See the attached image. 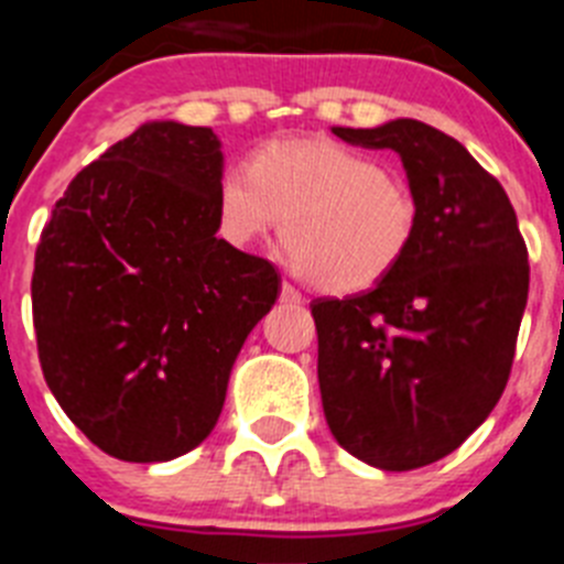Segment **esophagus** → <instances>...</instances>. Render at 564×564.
I'll use <instances>...</instances> for the list:
<instances>
[{"label":"esophagus","instance_id":"1","mask_svg":"<svg viewBox=\"0 0 564 564\" xmlns=\"http://www.w3.org/2000/svg\"><path fill=\"white\" fill-rule=\"evenodd\" d=\"M279 299H282L285 305H302V302H305V296H302L293 285H288V282H282V293H279Z\"/></svg>","mask_w":564,"mask_h":564}]
</instances>
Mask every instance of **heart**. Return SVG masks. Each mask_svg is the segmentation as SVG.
I'll list each match as a JSON object with an SVG mask.
<instances>
[{"mask_svg":"<svg viewBox=\"0 0 564 564\" xmlns=\"http://www.w3.org/2000/svg\"><path fill=\"white\" fill-rule=\"evenodd\" d=\"M214 188L217 234L259 246L282 220L288 265L327 293H361L390 276L417 234L412 188L372 154L330 138H279Z\"/></svg>","mask_w":564,"mask_h":564,"instance_id":"1","label":"heart"}]
</instances>
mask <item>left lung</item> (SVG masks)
Returning <instances> with one entry per match:
<instances>
[{
	"mask_svg": "<svg viewBox=\"0 0 564 564\" xmlns=\"http://www.w3.org/2000/svg\"><path fill=\"white\" fill-rule=\"evenodd\" d=\"M401 154L417 200L410 253L372 291L316 299L318 390L338 446L383 471L455 452L500 401L528 302V248L497 177L430 123L333 127Z\"/></svg>",
	"mask_w": 564,
	"mask_h": 564,
	"instance_id": "8db88e82",
	"label": "left lung"
}]
</instances>
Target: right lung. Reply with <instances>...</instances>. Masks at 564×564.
I'll list each match as a JSON object with an SVG mask.
<instances>
[{"mask_svg":"<svg viewBox=\"0 0 564 564\" xmlns=\"http://www.w3.org/2000/svg\"><path fill=\"white\" fill-rule=\"evenodd\" d=\"M220 138L152 121L84 166L44 226L33 327L50 392L118 460L163 463L212 435L276 268L217 237Z\"/></svg>","mask_w":564,"mask_h":564,"instance_id":"add662e5","label":"right lung"}]
</instances>
